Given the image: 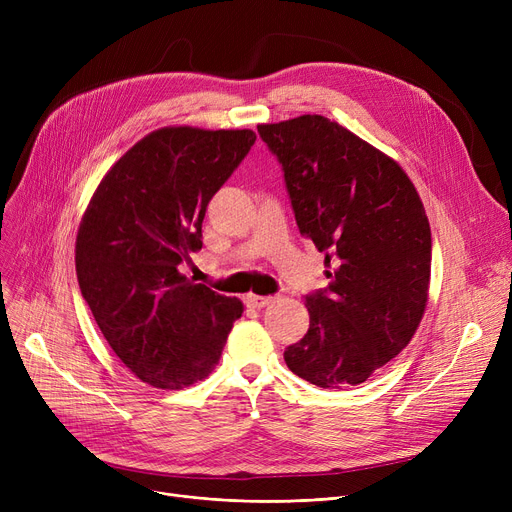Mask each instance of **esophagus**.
Here are the masks:
<instances>
[{
    "instance_id": "esophagus-1",
    "label": "esophagus",
    "mask_w": 512,
    "mask_h": 512,
    "mask_svg": "<svg viewBox=\"0 0 512 512\" xmlns=\"http://www.w3.org/2000/svg\"><path fill=\"white\" fill-rule=\"evenodd\" d=\"M272 303H274V297H259V294H247L245 297V305L251 309H263Z\"/></svg>"
}]
</instances>
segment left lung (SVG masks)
<instances>
[{"mask_svg":"<svg viewBox=\"0 0 512 512\" xmlns=\"http://www.w3.org/2000/svg\"><path fill=\"white\" fill-rule=\"evenodd\" d=\"M278 157L297 226L326 253L309 330L284 351L319 388L363 384L405 348L427 305L432 230L417 188L392 157L324 116L259 124Z\"/></svg>","mask_w":512,"mask_h":512,"instance_id":"8db88e82","label":"left lung"}]
</instances>
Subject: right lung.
Wrapping results in <instances>:
<instances>
[{
  "instance_id": "add662e5",
  "label": "right lung",
  "mask_w": 512,
  "mask_h": 512,
  "mask_svg": "<svg viewBox=\"0 0 512 512\" xmlns=\"http://www.w3.org/2000/svg\"><path fill=\"white\" fill-rule=\"evenodd\" d=\"M255 139L247 128L153 130L107 170L80 222V292L112 351L153 388L205 380L245 309L178 265L203 247L207 205Z\"/></svg>"
}]
</instances>
